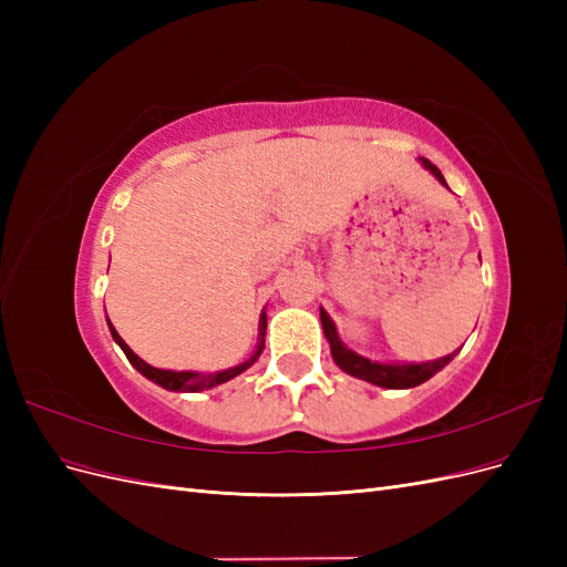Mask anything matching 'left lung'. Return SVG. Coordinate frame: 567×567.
<instances>
[{"label": "left lung", "instance_id": "obj_1", "mask_svg": "<svg viewBox=\"0 0 567 567\" xmlns=\"http://www.w3.org/2000/svg\"><path fill=\"white\" fill-rule=\"evenodd\" d=\"M419 161L440 184L447 186V182H444L442 173L431 161H425V158H419ZM323 333H326V340H329V346H331L333 362L342 371L354 375V379H359V381H367V383H373V385H379V388H388V390H406V388H416V385L425 383L444 364H450L452 359H454V354H456V352H452L447 357L435 359V362H423V364H385V362H373V359H367L362 354L348 350L340 342L338 333L331 329V323L323 326Z\"/></svg>", "mask_w": 567, "mask_h": 567}]
</instances>
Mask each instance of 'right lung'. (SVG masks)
<instances>
[{
  "instance_id": "obj_1",
  "label": "right lung",
  "mask_w": 567,
  "mask_h": 567,
  "mask_svg": "<svg viewBox=\"0 0 567 567\" xmlns=\"http://www.w3.org/2000/svg\"><path fill=\"white\" fill-rule=\"evenodd\" d=\"M265 331H267V321H262V317H260V329H257V346H255L252 354L246 359V362L236 364V367H231V369H225V371L198 373V371H169V369H156V367L146 364L142 357H136V354L130 350L127 342L115 333V329H111V333H113L115 342H117L120 348H123V352H125V354H127V359H130V364H132L136 371H140L142 375H146L148 381L163 385L165 390H175V392H198V390H210V388H215V385H221V383H227V381L236 379L238 373H244L246 369H250V367L257 362V357L262 354V350H265Z\"/></svg>"
}]
</instances>
